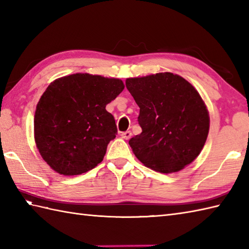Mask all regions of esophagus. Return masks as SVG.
Masks as SVG:
<instances>
[{
	"label": "esophagus",
	"instance_id": "esophagus-1",
	"mask_svg": "<svg viewBox=\"0 0 249 249\" xmlns=\"http://www.w3.org/2000/svg\"><path fill=\"white\" fill-rule=\"evenodd\" d=\"M131 136H132L131 131H125L124 133H121V137H123L124 140H130Z\"/></svg>",
	"mask_w": 249,
	"mask_h": 249
}]
</instances>
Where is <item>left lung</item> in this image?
Returning <instances> with one entry per match:
<instances>
[{
  "mask_svg": "<svg viewBox=\"0 0 249 249\" xmlns=\"http://www.w3.org/2000/svg\"><path fill=\"white\" fill-rule=\"evenodd\" d=\"M125 86L140 107L142 133L129 141L135 157L162 174L177 173L199 156L210 128L199 92L178 74L129 78Z\"/></svg>",
  "mask_w": 249,
  "mask_h": 249,
  "instance_id": "8db88e82",
  "label": "left lung"
}]
</instances>
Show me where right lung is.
I'll return each instance as SVG.
<instances>
[{
	"label": "right lung",
	"instance_id": "add662e5",
	"mask_svg": "<svg viewBox=\"0 0 249 249\" xmlns=\"http://www.w3.org/2000/svg\"><path fill=\"white\" fill-rule=\"evenodd\" d=\"M119 79L75 73L56 79L37 103L34 137L38 151L56 173L75 176L95 168L117 134L107 104L124 90Z\"/></svg>",
	"mask_w": 249,
	"mask_h": 249
}]
</instances>
